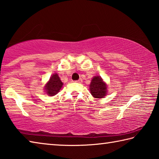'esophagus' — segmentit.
Listing matches in <instances>:
<instances>
[{
  "mask_svg": "<svg viewBox=\"0 0 159 159\" xmlns=\"http://www.w3.org/2000/svg\"><path fill=\"white\" fill-rule=\"evenodd\" d=\"M75 82H77V83H81V82H82V79H79L78 80H77V81H75Z\"/></svg>",
  "mask_w": 159,
  "mask_h": 159,
  "instance_id": "34e87169",
  "label": "esophagus"
}]
</instances>
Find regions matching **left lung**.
Segmentation results:
<instances>
[{
	"mask_svg": "<svg viewBox=\"0 0 159 159\" xmlns=\"http://www.w3.org/2000/svg\"><path fill=\"white\" fill-rule=\"evenodd\" d=\"M107 85L101 77L95 76L91 80L90 91L94 98H101L107 94Z\"/></svg>",
	"mask_w": 159,
	"mask_h": 159,
	"instance_id": "1",
	"label": "left lung"
}]
</instances>
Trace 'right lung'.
<instances>
[{"mask_svg": "<svg viewBox=\"0 0 159 159\" xmlns=\"http://www.w3.org/2000/svg\"><path fill=\"white\" fill-rule=\"evenodd\" d=\"M62 85L63 82L61 81L60 77H58L57 73H55L50 77L49 81L45 85L44 89L46 90L47 95L52 96L59 92L60 89L62 87Z\"/></svg>", "mask_w": 159, "mask_h": 159, "instance_id": "obj_1", "label": "right lung"}]
</instances>
